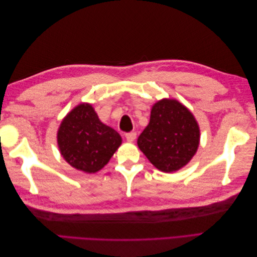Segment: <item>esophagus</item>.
<instances>
[{
  "label": "esophagus",
  "instance_id": "1",
  "mask_svg": "<svg viewBox=\"0 0 257 257\" xmlns=\"http://www.w3.org/2000/svg\"><path fill=\"white\" fill-rule=\"evenodd\" d=\"M125 138H126V141L130 142V143L134 142L136 139V133H135V132H130V133L125 134Z\"/></svg>",
  "mask_w": 257,
  "mask_h": 257
}]
</instances>
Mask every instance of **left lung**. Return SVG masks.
Returning a JSON list of instances; mask_svg holds the SVG:
<instances>
[{
	"instance_id": "1",
	"label": "left lung",
	"mask_w": 257,
	"mask_h": 257,
	"mask_svg": "<svg viewBox=\"0 0 257 257\" xmlns=\"http://www.w3.org/2000/svg\"><path fill=\"white\" fill-rule=\"evenodd\" d=\"M137 144L155 167L173 173L188 164L195 154L199 128L183 105L174 99H162L152 107L150 122Z\"/></svg>"
}]
</instances>
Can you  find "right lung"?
Masks as SVG:
<instances>
[{"label":"right lung","instance_id":"right-lung-1","mask_svg":"<svg viewBox=\"0 0 257 257\" xmlns=\"http://www.w3.org/2000/svg\"><path fill=\"white\" fill-rule=\"evenodd\" d=\"M116 132L99 121L89 104H80L62 121L58 144L65 161L84 173L102 169L121 145Z\"/></svg>","mask_w":257,"mask_h":257}]
</instances>
